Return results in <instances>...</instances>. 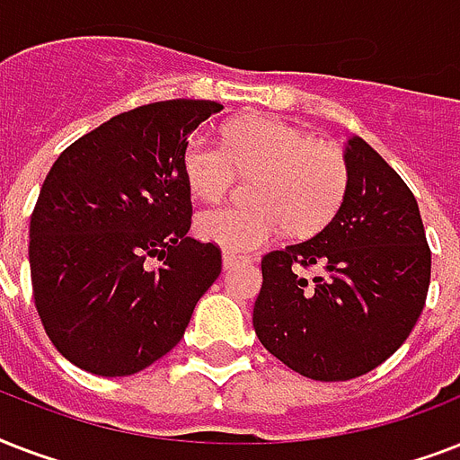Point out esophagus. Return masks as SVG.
Instances as JSON below:
<instances>
[{"instance_id": "34e87169", "label": "esophagus", "mask_w": 460, "mask_h": 460, "mask_svg": "<svg viewBox=\"0 0 460 460\" xmlns=\"http://www.w3.org/2000/svg\"><path fill=\"white\" fill-rule=\"evenodd\" d=\"M241 262H245V258H241V255H234V252H224L222 255V265H224V270H231V267H236V265H241Z\"/></svg>"}]
</instances>
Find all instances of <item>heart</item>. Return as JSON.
<instances>
[{
	"label": "heart",
	"mask_w": 460,
	"mask_h": 460,
	"mask_svg": "<svg viewBox=\"0 0 460 460\" xmlns=\"http://www.w3.org/2000/svg\"><path fill=\"white\" fill-rule=\"evenodd\" d=\"M238 172L251 173L255 205H219L202 209L195 231L202 241L229 252L272 243L291 229L310 236L324 229L346 193V164L336 150L310 133L270 117L236 121L226 146L193 136L183 150V173L202 200H219L234 188Z\"/></svg>",
	"instance_id": "b5f03b06"
}]
</instances>
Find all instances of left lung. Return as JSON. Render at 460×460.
I'll use <instances>...</instances> for the list:
<instances>
[{"label":"left lung","instance_id":"8db88e82","mask_svg":"<svg viewBox=\"0 0 460 460\" xmlns=\"http://www.w3.org/2000/svg\"><path fill=\"white\" fill-rule=\"evenodd\" d=\"M346 193L313 238L262 258L252 327L303 377L343 382L382 365L413 332L429 288V255L411 188L360 136L346 140ZM298 266H320L306 280Z\"/></svg>","mask_w":460,"mask_h":460}]
</instances>
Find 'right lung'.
Wrapping results in <instances>:
<instances>
[{
    "mask_svg": "<svg viewBox=\"0 0 460 460\" xmlns=\"http://www.w3.org/2000/svg\"><path fill=\"white\" fill-rule=\"evenodd\" d=\"M222 110L166 100L124 111L68 146L31 217V279L49 341L81 370L126 377L183 339L222 252L188 236L183 150ZM157 257V270L146 260Z\"/></svg>",
    "mask_w": 460,
    "mask_h": 460,
    "instance_id": "right-lung-1",
    "label": "right lung"
}]
</instances>
